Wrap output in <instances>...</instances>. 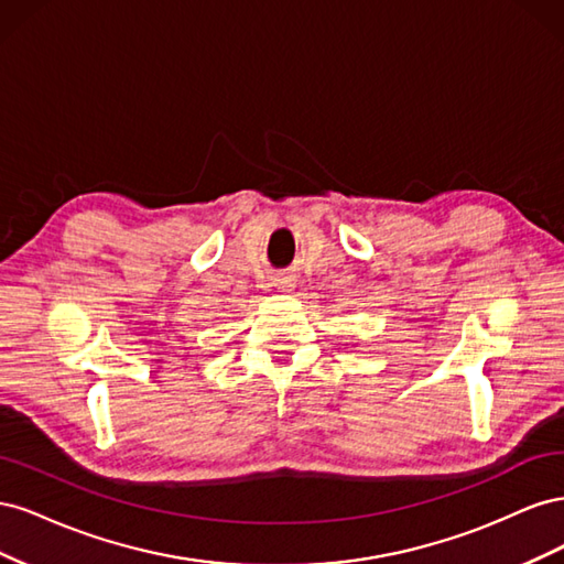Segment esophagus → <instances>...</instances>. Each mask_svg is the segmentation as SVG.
Masks as SVG:
<instances>
[{
  "label": "esophagus",
  "mask_w": 564,
  "mask_h": 564,
  "mask_svg": "<svg viewBox=\"0 0 564 564\" xmlns=\"http://www.w3.org/2000/svg\"><path fill=\"white\" fill-rule=\"evenodd\" d=\"M275 286L282 289V292H292V289H294V280H292V278H282V280H278Z\"/></svg>",
  "instance_id": "esophagus-1"
}]
</instances>
